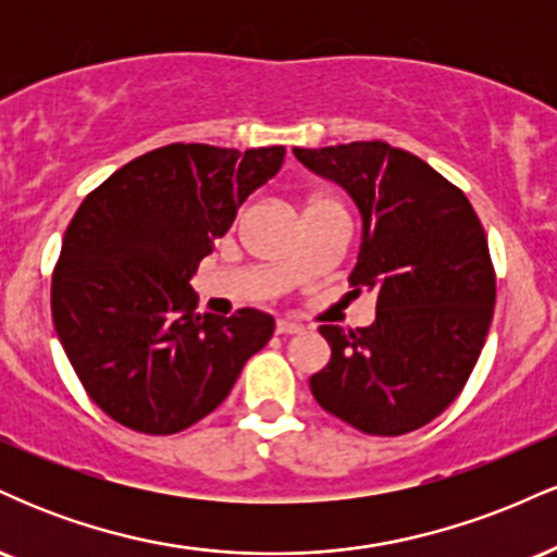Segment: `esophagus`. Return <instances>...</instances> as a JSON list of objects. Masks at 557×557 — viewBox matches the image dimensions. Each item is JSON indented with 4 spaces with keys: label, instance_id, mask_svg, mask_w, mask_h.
<instances>
[{
    "label": "esophagus",
    "instance_id": "obj_1",
    "mask_svg": "<svg viewBox=\"0 0 557 557\" xmlns=\"http://www.w3.org/2000/svg\"><path fill=\"white\" fill-rule=\"evenodd\" d=\"M274 330H277V335H296V332L304 330V324L296 322V319H290V317H283V319H277Z\"/></svg>",
    "mask_w": 557,
    "mask_h": 557
}]
</instances>
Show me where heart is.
<instances>
[{"label":"heart","mask_w":557,"mask_h":557,"mask_svg":"<svg viewBox=\"0 0 557 557\" xmlns=\"http://www.w3.org/2000/svg\"><path fill=\"white\" fill-rule=\"evenodd\" d=\"M330 201V198H322V196H317V198H311V201H309V207H314V203H327Z\"/></svg>","instance_id":"heart-1"}]
</instances>
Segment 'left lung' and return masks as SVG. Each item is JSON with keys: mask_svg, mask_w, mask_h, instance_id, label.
I'll return each mask as SVG.
<instances>
[{"mask_svg": "<svg viewBox=\"0 0 557 557\" xmlns=\"http://www.w3.org/2000/svg\"><path fill=\"white\" fill-rule=\"evenodd\" d=\"M293 154L356 201L363 233L350 285L376 293L369 327H319L332 356L311 393L363 434L419 430L458 398L487 341L495 270L482 222L461 188L385 140Z\"/></svg>", "mask_w": 557, "mask_h": 557, "instance_id": "1", "label": "left lung"}]
</instances>
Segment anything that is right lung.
<instances>
[{
  "mask_svg": "<svg viewBox=\"0 0 557 557\" xmlns=\"http://www.w3.org/2000/svg\"><path fill=\"white\" fill-rule=\"evenodd\" d=\"M283 159V146L170 144L83 198L52 274V317L88 398L117 424L188 430L270 343V314H196L188 283Z\"/></svg>",
  "mask_w": 557,
  "mask_h": 557,
  "instance_id": "add662e5",
  "label": "right lung"
}]
</instances>
